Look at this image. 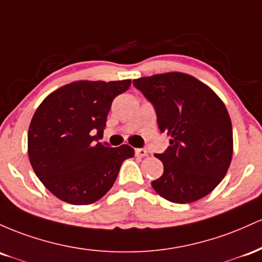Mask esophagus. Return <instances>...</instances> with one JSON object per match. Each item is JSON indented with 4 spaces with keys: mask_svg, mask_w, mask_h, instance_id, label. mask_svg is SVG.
<instances>
[{
    "mask_svg": "<svg viewBox=\"0 0 262 262\" xmlns=\"http://www.w3.org/2000/svg\"><path fill=\"white\" fill-rule=\"evenodd\" d=\"M135 154H136L137 157H145V156H147V151L145 148H136Z\"/></svg>",
    "mask_w": 262,
    "mask_h": 262,
    "instance_id": "esophagus-1",
    "label": "esophagus"
}]
</instances>
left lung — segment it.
I'll list each match as a JSON object with an SVG mask.
<instances>
[{"instance_id":"left-lung-1","label":"left lung","mask_w":262,"mask_h":262,"mask_svg":"<svg viewBox=\"0 0 262 262\" xmlns=\"http://www.w3.org/2000/svg\"><path fill=\"white\" fill-rule=\"evenodd\" d=\"M152 102L158 128L170 137L156 155L163 174L152 182L161 196L186 204L208 195L225 177L233 157V127L224 102L194 76L172 72L135 79Z\"/></svg>"}]
</instances>
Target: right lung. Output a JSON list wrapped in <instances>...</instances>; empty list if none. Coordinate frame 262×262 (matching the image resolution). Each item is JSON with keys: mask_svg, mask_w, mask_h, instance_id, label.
Masks as SVG:
<instances>
[{"mask_svg": "<svg viewBox=\"0 0 262 262\" xmlns=\"http://www.w3.org/2000/svg\"><path fill=\"white\" fill-rule=\"evenodd\" d=\"M131 80H79L49 94L32 117L28 157L44 187L60 201L88 205L114 186L120 167L135 156L128 145L116 148L102 137L111 102Z\"/></svg>", "mask_w": 262, "mask_h": 262, "instance_id": "1", "label": "right lung"}]
</instances>
